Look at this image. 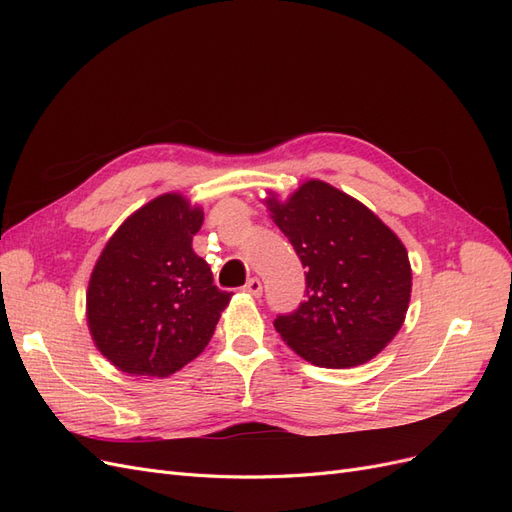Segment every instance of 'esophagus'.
<instances>
[{"label": "esophagus", "instance_id": "34e87169", "mask_svg": "<svg viewBox=\"0 0 512 512\" xmlns=\"http://www.w3.org/2000/svg\"><path fill=\"white\" fill-rule=\"evenodd\" d=\"M243 292L252 294V297H260V294H262V284H260L258 277H252V280L243 286Z\"/></svg>", "mask_w": 512, "mask_h": 512}]
</instances>
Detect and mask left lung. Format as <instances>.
<instances>
[{"label": "left lung", "instance_id": "1", "mask_svg": "<svg viewBox=\"0 0 512 512\" xmlns=\"http://www.w3.org/2000/svg\"><path fill=\"white\" fill-rule=\"evenodd\" d=\"M265 203L307 269L305 301L277 316L275 331L318 367L374 359L406 320L412 269L404 243L374 211L318 179Z\"/></svg>", "mask_w": 512, "mask_h": 512}]
</instances>
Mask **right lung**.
Listing matches in <instances>:
<instances>
[{
    "label": "right lung",
    "mask_w": 512,
    "mask_h": 512,
    "mask_svg": "<svg viewBox=\"0 0 512 512\" xmlns=\"http://www.w3.org/2000/svg\"><path fill=\"white\" fill-rule=\"evenodd\" d=\"M205 213L181 194L134 211L89 277L87 327L96 348L132 376L166 378L205 350L232 294L213 286L192 250Z\"/></svg>",
    "instance_id": "right-lung-1"
}]
</instances>
